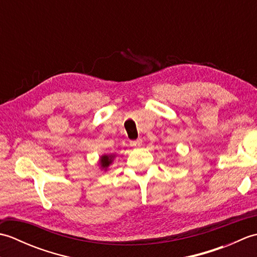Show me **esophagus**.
Segmentation results:
<instances>
[{"mask_svg":"<svg viewBox=\"0 0 257 257\" xmlns=\"http://www.w3.org/2000/svg\"><path fill=\"white\" fill-rule=\"evenodd\" d=\"M141 144H143V140H141V139L130 141V146H133V147H140Z\"/></svg>","mask_w":257,"mask_h":257,"instance_id":"esophagus-1","label":"esophagus"}]
</instances>
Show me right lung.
Segmentation results:
<instances>
[{
	"label": "right lung",
	"instance_id": "1",
	"mask_svg": "<svg viewBox=\"0 0 257 257\" xmlns=\"http://www.w3.org/2000/svg\"><path fill=\"white\" fill-rule=\"evenodd\" d=\"M112 156H102L101 159H100V165L103 169H106L109 165H110L111 161H112Z\"/></svg>",
	"mask_w": 257,
	"mask_h": 257
}]
</instances>
